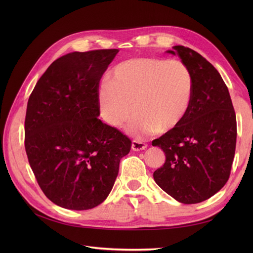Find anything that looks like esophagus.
Wrapping results in <instances>:
<instances>
[{"label": "esophagus", "instance_id": "esophagus-1", "mask_svg": "<svg viewBox=\"0 0 253 253\" xmlns=\"http://www.w3.org/2000/svg\"><path fill=\"white\" fill-rule=\"evenodd\" d=\"M148 148V144L139 140H133L132 141V150L133 151H142Z\"/></svg>", "mask_w": 253, "mask_h": 253}]
</instances>
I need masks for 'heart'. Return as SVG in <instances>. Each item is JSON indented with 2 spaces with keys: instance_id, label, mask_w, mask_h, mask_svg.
<instances>
[{
  "instance_id": "b5f03b06",
  "label": "heart",
  "mask_w": 253,
  "mask_h": 253,
  "mask_svg": "<svg viewBox=\"0 0 253 253\" xmlns=\"http://www.w3.org/2000/svg\"><path fill=\"white\" fill-rule=\"evenodd\" d=\"M193 79L177 60L133 58L115 66L109 82L99 90L106 124L121 127L132 118L127 132L143 139L160 129L178 126L190 110Z\"/></svg>"
}]
</instances>
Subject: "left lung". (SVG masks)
Wrapping results in <instances>:
<instances>
[{
    "label": "left lung",
    "instance_id": "1",
    "mask_svg": "<svg viewBox=\"0 0 253 253\" xmlns=\"http://www.w3.org/2000/svg\"><path fill=\"white\" fill-rule=\"evenodd\" d=\"M168 53L178 56L192 75L193 98L181 124L152 145L166 154L153 177L182 204L208 200L230 176L236 144V117L223 78L210 62L189 47L176 45Z\"/></svg>",
    "mask_w": 253,
    "mask_h": 253
}]
</instances>
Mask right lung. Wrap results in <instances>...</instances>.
Listing matches in <instances>:
<instances>
[{
	"mask_svg": "<svg viewBox=\"0 0 253 253\" xmlns=\"http://www.w3.org/2000/svg\"><path fill=\"white\" fill-rule=\"evenodd\" d=\"M118 49L74 51L57 59L37 82L27 103L25 150L48 200L88 210L114 186L132 142L98 118L99 82Z\"/></svg>",
	"mask_w": 253,
	"mask_h": 253,
	"instance_id": "add662e5",
	"label": "right lung"
}]
</instances>
